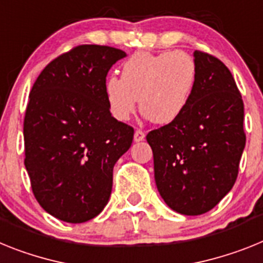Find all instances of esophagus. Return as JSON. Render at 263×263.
Masks as SVG:
<instances>
[{
	"label": "esophagus",
	"instance_id": "34e87169",
	"mask_svg": "<svg viewBox=\"0 0 263 263\" xmlns=\"http://www.w3.org/2000/svg\"><path fill=\"white\" fill-rule=\"evenodd\" d=\"M144 138H145V135H144V132L141 131V129H136V131H135V135H134L135 141L144 140Z\"/></svg>",
	"mask_w": 263,
	"mask_h": 263
}]
</instances>
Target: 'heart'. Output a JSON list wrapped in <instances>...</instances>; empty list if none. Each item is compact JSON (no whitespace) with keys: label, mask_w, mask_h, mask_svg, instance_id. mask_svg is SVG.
<instances>
[{"label":"heart","mask_w":263,"mask_h":263,"mask_svg":"<svg viewBox=\"0 0 263 263\" xmlns=\"http://www.w3.org/2000/svg\"><path fill=\"white\" fill-rule=\"evenodd\" d=\"M197 82L195 59L184 51L138 52L122 66V78L109 75L104 95L109 112L124 122L138 106L156 124L181 118L191 104Z\"/></svg>","instance_id":"obj_1"}]
</instances>
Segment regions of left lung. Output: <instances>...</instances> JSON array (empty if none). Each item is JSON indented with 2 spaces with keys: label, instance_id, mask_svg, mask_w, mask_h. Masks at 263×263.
Masks as SVG:
<instances>
[{
  "label": "left lung",
  "instance_id": "1",
  "mask_svg": "<svg viewBox=\"0 0 263 263\" xmlns=\"http://www.w3.org/2000/svg\"><path fill=\"white\" fill-rule=\"evenodd\" d=\"M197 82L191 104L176 122L147 135L155 181L165 204L180 214L213 209L230 192L245 148L243 102L229 68L193 52Z\"/></svg>",
  "mask_w": 263,
  "mask_h": 263
}]
</instances>
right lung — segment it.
I'll return each instance as SVG.
<instances>
[{
	"mask_svg": "<svg viewBox=\"0 0 263 263\" xmlns=\"http://www.w3.org/2000/svg\"><path fill=\"white\" fill-rule=\"evenodd\" d=\"M124 57L82 45L50 62L30 91L25 166L36 201L65 222H86L103 211L114 165L132 144L134 128L111 115L104 95L109 68Z\"/></svg>",
	"mask_w": 263,
	"mask_h": 263,
	"instance_id": "right-lung-1",
	"label": "right lung"
}]
</instances>
